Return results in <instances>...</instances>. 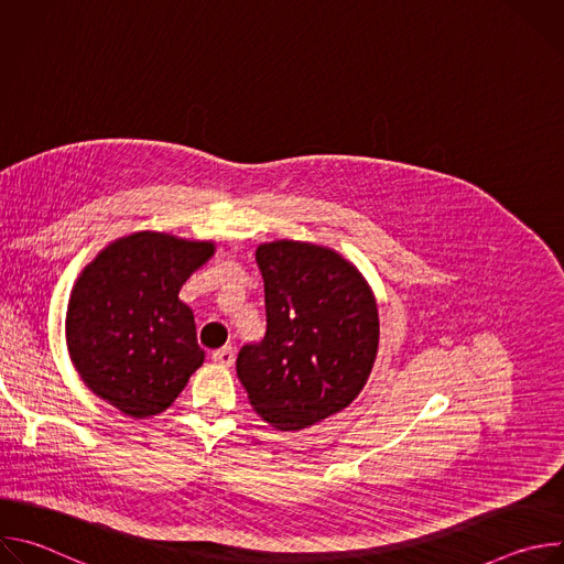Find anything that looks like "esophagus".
I'll list each match as a JSON object with an SVG mask.
<instances>
[{"mask_svg": "<svg viewBox=\"0 0 564 564\" xmlns=\"http://www.w3.org/2000/svg\"><path fill=\"white\" fill-rule=\"evenodd\" d=\"M234 357H236V352H234L231 346H223V348L214 350V355H212V359H214L216 364H220V366H231V364H234Z\"/></svg>", "mask_w": 564, "mask_h": 564, "instance_id": "esophagus-1", "label": "esophagus"}]
</instances>
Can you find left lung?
I'll list each match as a JSON object with an SVG mask.
<instances>
[{"instance_id":"left-lung-1","label":"left lung","mask_w":564,"mask_h":564,"mask_svg":"<svg viewBox=\"0 0 564 564\" xmlns=\"http://www.w3.org/2000/svg\"><path fill=\"white\" fill-rule=\"evenodd\" d=\"M268 330L246 344L236 372L252 409L279 431L344 411L361 392L379 346L375 296L344 257L276 240L257 250Z\"/></svg>"}]
</instances>
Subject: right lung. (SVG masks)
Returning a JSON list of instances; mask_svg holds the SVG:
<instances>
[{
	"label": "right lung",
	"instance_id": "right-lung-1",
	"mask_svg": "<svg viewBox=\"0 0 564 564\" xmlns=\"http://www.w3.org/2000/svg\"><path fill=\"white\" fill-rule=\"evenodd\" d=\"M212 243L170 234L124 236L79 274L66 312V346L83 381L129 417L174 404L205 352L183 283Z\"/></svg>",
	"mask_w": 564,
	"mask_h": 564
}]
</instances>
